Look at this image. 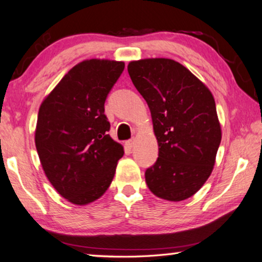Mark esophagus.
<instances>
[{
  "label": "esophagus",
  "instance_id": "esophagus-1",
  "mask_svg": "<svg viewBox=\"0 0 262 262\" xmlns=\"http://www.w3.org/2000/svg\"><path fill=\"white\" fill-rule=\"evenodd\" d=\"M126 144H127V146L129 147V148H132L133 146H134V140H128V141L126 142Z\"/></svg>",
  "mask_w": 262,
  "mask_h": 262
}]
</instances>
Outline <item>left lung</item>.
<instances>
[{
    "label": "left lung",
    "instance_id": "1",
    "mask_svg": "<svg viewBox=\"0 0 262 262\" xmlns=\"http://www.w3.org/2000/svg\"><path fill=\"white\" fill-rule=\"evenodd\" d=\"M128 73L150 109L159 144V158L144 173L148 188L165 200H186L209 178L221 142L212 93L169 58L133 61Z\"/></svg>",
    "mask_w": 262,
    "mask_h": 262
}]
</instances>
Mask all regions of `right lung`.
I'll use <instances>...</instances> for the list:
<instances>
[{"label": "right lung", "mask_w": 262, "mask_h": 262, "mask_svg": "<svg viewBox=\"0 0 262 262\" xmlns=\"http://www.w3.org/2000/svg\"><path fill=\"white\" fill-rule=\"evenodd\" d=\"M123 62L87 60L73 67L38 111L35 144L42 168L64 199L87 205L111 186L123 147L108 132L104 102Z\"/></svg>", "instance_id": "add662e5"}]
</instances>
